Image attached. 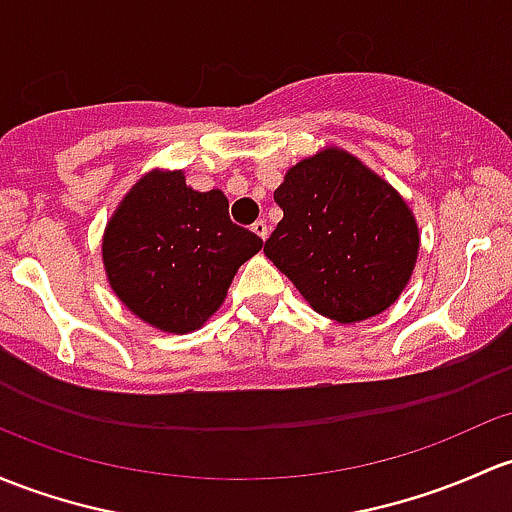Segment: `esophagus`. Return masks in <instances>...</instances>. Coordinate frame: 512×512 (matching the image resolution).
<instances>
[{
    "mask_svg": "<svg viewBox=\"0 0 512 512\" xmlns=\"http://www.w3.org/2000/svg\"><path fill=\"white\" fill-rule=\"evenodd\" d=\"M252 233H255L257 238L267 240V235H270V228H267L265 220H255V223H252Z\"/></svg>",
    "mask_w": 512,
    "mask_h": 512,
    "instance_id": "34e87169",
    "label": "esophagus"
}]
</instances>
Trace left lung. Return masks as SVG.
<instances>
[{
    "label": "left lung",
    "instance_id": "obj_1",
    "mask_svg": "<svg viewBox=\"0 0 512 512\" xmlns=\"http://www.w3.org/2000/svg\"><path fill=\"white\" fill-rule=\"evenodd\" d=\"M274 201L284 218L265 255L311 309L355 324L400 299L417 265L419 225L383 176L326 147L287 171Z\"/></svg>",
    "mask_w": 512,
    "mask_h": 512
}]
</instances>
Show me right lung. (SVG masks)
I'll list each match as a JSON object with an SVG mask.
<instances>
[{
	"instance_id": "add662e5",
	"label": "right lung",
	"mask_w": 512,
	"mask_h": 512,
	"mask_svg": "<svg viewBox=\"0 0 512 512\" xmlns=\"http://www.w3.org/2000/svg\"><path fill=\"white\" fill-rule=\"evenodd\" d=\"M262 240L228 215L223 191H196L181 169H152L115 208L102 265L117 299L144 324L191 333L220 309Z\"/></svg>"
}]
</instances>
